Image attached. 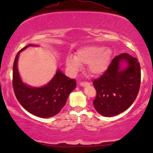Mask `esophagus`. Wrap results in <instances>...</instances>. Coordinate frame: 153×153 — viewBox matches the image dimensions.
<instances>
[{"label": "esophagus", "instance_id": "34e87169", "mask_svg": "<svg viewBox=\"0 0 153 153\" xmlns=\"http://www.w3.org/2000/svg\"><path fill=\"white\" fill-rule=\"evenodd\" d=\"M90 85H91V84L89 83V82H80V86H82V87L89 86Z\"/></svg>", "mask_w": 153, "mask_h": 153}]
</instances>
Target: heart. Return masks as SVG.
Returning <instances> with one entry per match:
<instances>
[{"label": "heart", "instance_id": "obj_1", "mask_svg": "<svg viewBox=\"0 0 153 153\" xmlns=\"http://www.w3.org/2000/svg\"><path fill=\"white\" fill-rule=\"evenodd\" d=\"M112 51L108 47L85 46L76 51L75 57L68 56L65 59V66L71 73H77L82 65H88V71L94 76L102 75L110 65Z\"/></svg>", "mask_w": 153, "mask_h": 153}]
</instances>
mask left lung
I'll use <instances>...</instances> for the list:
<instances>
[{
  "mask_svg": "<svg viewBox=\"0 0 153 153\" xmlns=\"http://www.w3.org/2000/svg\"><path fill=\"white\" fill-rule=\"evenodd\" d=\"M141 71L137 59L123 53L113 59L108 70L93 82L94 106L103 117L118 115L132 104L140 90Z\"/></svg>",
  "mask_w": 153,
  "mask_h": 153,
  "instance_id": "1",
  "label": "left lung"
}]
</instances>
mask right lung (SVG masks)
Listing matches in <instances>:
<instances>
[{
    "instance_id": "right-lung-1",
    "label": "right lung",
    "mask_w": 153,
    "mask_h": 153,
    "mask_svg": "<svg viewBox=\"0 0 153 153\" xmlns=\"http://www.w3.org/2000/svg\"><path fill=\"white\" fill-rule=\"evenodd\" d=\"M27 45L17 53L13 68V86L16 97L21 105L31 114L41 118H50L60 111L65 105L68 96L76 87V81L66 76L57 69L53 78L46 85L34 87L23 82L18 69L19 54Z\"/></svg>"
}]
</instances>
